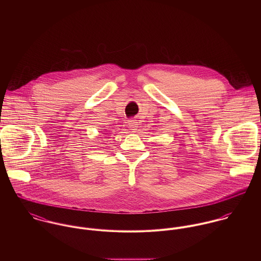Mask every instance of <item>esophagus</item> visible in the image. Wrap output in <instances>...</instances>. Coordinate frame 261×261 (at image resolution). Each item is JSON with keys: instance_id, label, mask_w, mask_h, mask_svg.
<instances>
[{"instance_id": "obj_1", "label": "esophagus", "mask_w": 261, "mask_h": 261, "mask_svg": "<svg viewBox=\"0 0 261 261\" xmlns=\"http://www.w3.org/2000/svg\"><path fill=\"white\" fill-rule=\"evenodd\" d=\"M128 126H129V128H130L133 132H136V130L138 129V127H139V123H138L137 120L130 119V120H128Z\"/></svg>"}]
</instances>
